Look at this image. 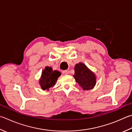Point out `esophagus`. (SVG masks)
I'll return each mask as SVG.
<instances>
[{
	"mask_svg": "<svg viewBox=\"0 0 132 132\" xmlns=\"http://www.w3.org/2000/svg\"><path fill=\"white\" fill-rule=\"evenodd\" d=\"M62 73H63L64 75H67V74H68L69 71L68 70H63L62 71Z\"/></svg>",
	"mask_w": 132,
	"mask_h": 132,
	"instance_id": "34e87169",
	"label": "esophagus"
}]
</instances>
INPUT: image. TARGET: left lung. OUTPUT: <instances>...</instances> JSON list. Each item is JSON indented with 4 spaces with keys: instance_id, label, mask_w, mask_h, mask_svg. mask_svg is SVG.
Here are the masks:
<instances>
[{
    "instance_id": "1",
    "label": "left lung",
    "mask_w": 132,
    "mask_h": 132,
    "mask_svg": "<svg viewBox=\"0 0 132 132\" xmlns=\"http://www.w3.org/2000/svg\"><path fill=\"white\" fill-rule=\"evenodd\" d=\"M74 71V77L76 81L84 90L90 89L93 88L96 84L95 76L84 64H77Z\"/></svg>"
}]
</instances>
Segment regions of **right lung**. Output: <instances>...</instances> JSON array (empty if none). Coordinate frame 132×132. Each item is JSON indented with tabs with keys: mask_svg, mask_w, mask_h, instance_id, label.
<instances>
[{
	"mask_svg": "<svg viewBox=\"0 0 132 132\" xmlns=\"http://www.w3.org/2000/svg\"><path fill=\"white\" fill-rule=\"evenodd\" d=\"M61 73L57 70H52L51 67H45L42 71V77L40 80V84L43 90L48 89L55 84Z\"/></svg>",
	"mask_w": 132,
	"mask_h": 132,
	"instance_id": "add662e5",
	"label": "right lung"
}]
</instances>
